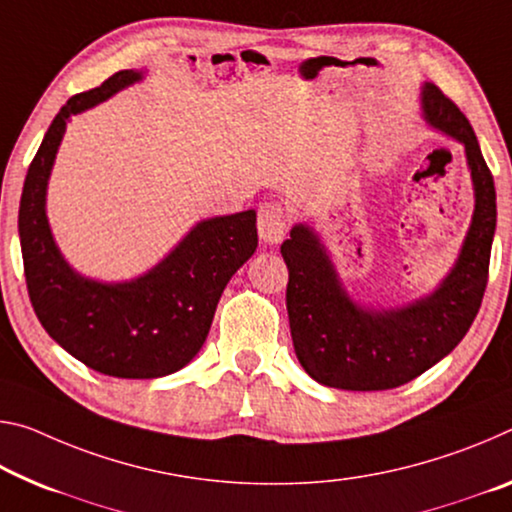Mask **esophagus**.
<instances>
[{
    "label": "esophagus",
    "instance_id": "esophagus-1",
    "mask_svg": "<svg viewBox=\"0 0 512 512\" xmlns=\"http://www.w3.org/2000/svg\"><path fill=\"white\" fill-rule=\"evenodd\" d=\"M287 212L285 207L278 205V202H264L257 212V230H259V239L269 246H275L285 239L287 232Z\"/></svg>",
    "mask_w": 512,
    "mask_h": 512
}]
</instances>
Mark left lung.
<instances>
[{
    "label": "left lung",
    "mask_w": 512,
    "mask_h": 512,
    "mask_svg": "<svg viewBox=\"0 0 512 512\" xmlns=\"http://www.w3.org/2000/svg\"><path fill=\"white\" fill-rule=\"evenodd\" d=\"M424 118L465 145L474 182V216L458 262L431 296L396 310L355 305L321 239L298 223L280 246L289 269L287 312L294 351L316 383L378 392L410 383L460 344L488 287L497 227V191L476 134L435 84L421 91Z\"/></svg>",
    "instance_id": "8db88e82"
}]
</instances>
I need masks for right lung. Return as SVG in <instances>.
Wrapping results in <instances>:
<instances>
[{"mask_svg": "<svg viewBox=\"0 0 512 512\" xmlns=\"http://www.w3.org/2000/svg\"><path fill=\"white\" fill-rule=\"evenodd\" d=\"M141 79L143 72L120 70L70 97L27 170L18 214L24 278L38 321L72 358L113 378L168 376L196 358L225 285L257 248V214L248 209L200 221L173 253L129 282L88 280L63 259L47 223L45 193L68 118Z\"/></svg>", "mask_w": 512, "mask_h": 512, "instance_id": "obj_1", "label": "right lung"}]
</instances>
